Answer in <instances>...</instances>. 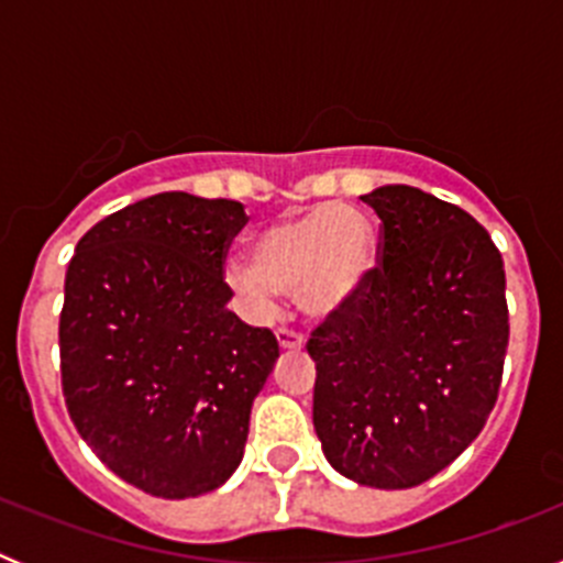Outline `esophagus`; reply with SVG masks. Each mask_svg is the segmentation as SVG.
<instances>
[{"mask_svg":"<svg viewBox=\"0 0 563 563\" xmlns=\"http://www.w3.org/2000/svg\"><path fill=\"white\" fill-rule=\"evenodd\" d=\"M276 341L282 350H301V346H305V338H301V332L285 330V327H282V330H276Z\"/></svg>","mask_w":563,"mask_h":563,"instance_id":"esophagus-1","label":"esophagus"}]
</instances>
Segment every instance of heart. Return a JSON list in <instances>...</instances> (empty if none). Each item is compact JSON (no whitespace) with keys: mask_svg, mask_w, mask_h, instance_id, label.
Masks as SVG:
<instances>
[{"mask_svg":"<svg viewBox=\"0 0 563 563\" xmlns=\"http://www.w3.org/2000/svg\"><path fill=\"white\" fill-rule=\"evenodd\" d=\"M253 262L231 258L225 282L253 312H271L278 292H296L310 316L341 310L375 267V233L361 211L324 202L262 228Z\"/></svg>","mask_w":563,"mask_h":563,"instance_id":"1","label":"heart"}]
</instances>
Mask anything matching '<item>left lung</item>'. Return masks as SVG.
Returning <instances> with one entry per match:
<instances>
[{
    "label": "left lung",
    "mask_w": 563,
    "mask_h": 563,
    "mask_svg": "<svg viewBox=\"0 0 563 563\" xmlns=\"http://www.w3.org/2000/svg\"><path fill=\"white\" fill-rule=\"evenodd\" d=\"M380 217V265L312 330V426L338 474L400 490L440 474L499 397L505 265L460 206L411 186L361 197Z\"/></svg>",
    "instance_id": "8db88e82"
}]
</instances>
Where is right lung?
Wrapping results in <instances>:
<instances>
[{"mask_svg": "<svg viewBox=\"0 0 563 563\" xmlns=\"http://www.w3.org/2000/svg\"><path fill=\"white\" fill-rule=\"evenodd\" d=\"M242 202L154 194L89 228L58 321L67 411L98 460L143 494L217 490L245 454L278 341L228 310Z\"/></svg>", "mask_w": 563, "mask_h": 563, "instance_id": "right-lung-1", "label": "right lung"}]
</instances>
